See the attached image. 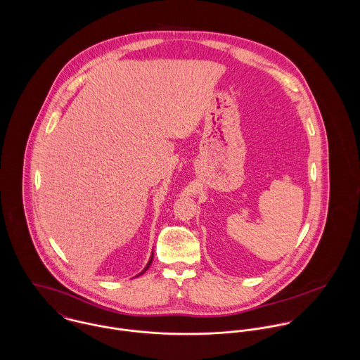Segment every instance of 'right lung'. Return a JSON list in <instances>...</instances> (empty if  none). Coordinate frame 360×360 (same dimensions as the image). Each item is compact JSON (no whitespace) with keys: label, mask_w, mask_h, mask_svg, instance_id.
<instances>
[{"label":"right lung","mask_w":360,"mask_h":360,"mask_svg":"<svg viewBox=\"0 0 360 360\" xmlns=\"http://www.w3.org/2000/svg\"><path fill=\"white\" fill-rule=\"evenodd\" d=\"M153 259H154V254H153V255H151V259H150V262H148V264H147V266H146V269H144V270H143V271H141V273H140V274H143V273H146V271H147V269H148V267H150V266H151V263H153Z\"/></svg>","instance_id":"obj_1"}]
</instances>
